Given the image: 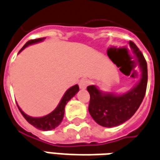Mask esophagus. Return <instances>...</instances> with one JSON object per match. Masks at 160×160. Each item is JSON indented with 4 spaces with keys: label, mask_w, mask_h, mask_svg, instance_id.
Listing matches in <instances>:
<instances>
[{
    "label": "esophagus",
    "mask_w": 160,
    "mask_h": 160,
    "mask_svg": "<svg viewBox=\"0 0 160 160\" xmlns=\"http://www.w3.org/2000/svg\"><path fill=\"white\" fill-rule=\"evenodd\" d=\"M90 85V80L88 79H81L79 82L80 89H86Z\"/></svg>",
    "instance_id": "34e87169"
}]
</instances>
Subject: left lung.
Listing matches in <instances>:
<instances>
[{
  "label": "left lung",
  "instance_id": "obj_1",
  "mask_svg": "<svg viewBox=\"0 0 160 160\" xmlns=\"http://www.w3.org/2000/svg\"><path fill=\"white\" fill-rule=\"evenodd\" d=\"M131 48L137 57L141 69V78L132 89L123 94L103 92L96 86H88L90 94L88 111L96 123L105 127L121 125L134 114L142 103L147 86V64L138 47L132 41L129 42Z\"/></svg>",
  "mask_w": 160,
  "mask_h": 160
}]
</instances>
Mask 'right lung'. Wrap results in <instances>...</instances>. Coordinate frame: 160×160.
<instances>
[{"label":"right lung","instance_id":"right-lung-1","mask_svg":"<svg viewBox=\"0 0 160 160\" xmlns=\"http://www.w3.org/2000/svg\"><path fill=\"white\" fill-rule=\"evenodd\" d=\"M45 39L46 38H39V39H35V40H30V41H28L26 43L25 45L23 46V48L20 50V52L22 51L25 48H27L28 46L37 43V42H41V41H44ZM78 92H79V86L78 85H75V86L69 88L68 90H67V92H65V94L63 95L62 99L60 101L59 105L57 106L56 108L52 112H50L49 114L43 116V117L33 118V117H31V116H28V114H26L25 112L22 111L19 107H18V108H19L20 112H22V116L26 119V120L29 124H31L32 126L38 128L39 130H53V129L58 127L61 123L62 119H63V117H64L66 105H67V103L68 102L70 99H72L73 96L76 94Z\"/></svg>","mask_w":160,"mask_h":160}]
</instances>
